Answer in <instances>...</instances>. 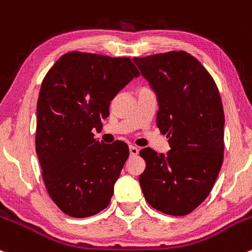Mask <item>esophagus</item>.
Listing matches in <instances>:
<instances>
[{
  "mask_svg": "<svg viewBox=\"0 0 252 252\" xmlns=\"http://www.w3.org/2000/svg\"><path fill=\"white\" fill-rule=\"evenodd\" d=\"M129 151H130V155L131 156H137V155H139V148H137L136 146H134V145L129 146Z\"/></svg>",
  "mask_w": 252,
  "mask_h": 252,
  "instance_id": "34e87169",
  "label": "esophagus"
}]
</instances>
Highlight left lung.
<instances>
[{
    "label": "left lung",
    "instance_id": "8db88e82",
    "mask_svg": "<svg viewBox=\"0 0 252 252\" xmlns=\"http://www.w3.org/2000/svg\"><path fill=\"white\" fill-rule=\"evenodd\" d=\"M157 93V126L169 137L168 156L140 151L146 169L139 176L145 199L166 215L185 216L213 189L223 163L224 112L219 88L189 53L134 58Z\"/></svg>",
    "mask_w": 252,
    "mask_h": 252
}]
</instances>
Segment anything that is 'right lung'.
Returning a JSON list of instances; mask_svg holds the SVG:
<instances>
[{"mask_svg":"<svg viewBox=\"0 0 252 252\" xmlns=\"http://www.w3.org/2000/svg\"><path fill=\"white\" fill-rule=\"evenodd\" d=\"M140 76L129 58L68 52L44 76L37 101L36 153L47 192L71 217L93 216L111 202L129 148L102 144L101 129L113 97Z\"/></svg>","mask_w":252,"mask_h":252,"instance_id":"add662e5","label":"right lung"}]
</instances>
